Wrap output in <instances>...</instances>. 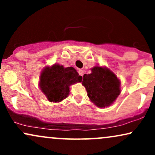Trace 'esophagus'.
Here are the masks:
<instances>
[{
    "mask_svg": "<svg viewBox=\"0 0 155 155\" xmlns=\"http://www.w3.org/2000/svg\"><path fill=\"white\" fill-rule=\"evenodd\" d=\"M79 74L80 76H83V75H84V71L81 70V69H79Z\"/></svg>",
    "mask_w": 155,
    "mask_h": 155,
    "instance_id": "34e87169",
    "label": "esophagus"
}]
</instances>
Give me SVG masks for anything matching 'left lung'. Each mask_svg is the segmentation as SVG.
Listing matches in <instances>:
<instances>
[{
	"label": "left lung",
	"instance_id": "8db88e82",
	"mask_svg": "<svg viewBox=\"0 0 155 155\" xmlns=\"http://www.w3.org/2000/svg\"><path fill=\"white\" fill-rule=\"evenodd\" d=\"M91 71V74L83 76L82 81L89 98L97 107H108L120 95V80L106 67L95 65Z\"/></svg>",
	"mask_w": 155,
	"mask_h": 155
}]
</instances>
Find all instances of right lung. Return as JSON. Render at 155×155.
<instances>
[{
	"label": "right lung",
	"instance_id": "add662e5",
	"mask_svg": "<svg viewBox=\"0 0 155 155\" xmlns=\"http://www.w3.org/2000/svg\"><path fill=\"white\" fill-rule=\"evenodd\" d=\"M79 76L74 68H65L55 63L46 66L39 77V87L49 101L59 103L66 98L70 92V86L81 82Z\"/></svg>",
	"mask_w": 155,
	"mask_h": 155
}]
</instances>
